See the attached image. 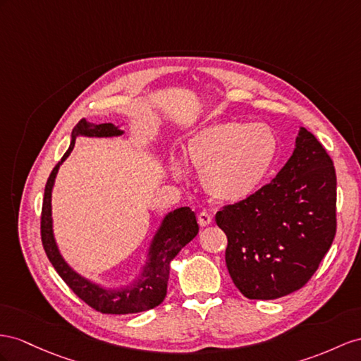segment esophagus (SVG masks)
<instances>
[{"instance_id": "obj_1", "label": "esophagus", "mask_w": 361, "mask_h": 361, "mask_svg": "<svg viewBox=\"0 0 361 361\" xmlns=\"http://www.w3.org/2000/svg\"><path fill=\"white\" fill-rule=\"evenodd\" d=\"M198 223H200L201 227L209 226L212 223V215L209 214V212H206V210L200 212V214H198Z\"/></svg>"}]
</instances>
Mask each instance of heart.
Returning <instances> with one entry per match:
<instances>
[{
	"mask_svg": "<svg viewBox=\"0 0 361 361\" xmlns=\"http://www.w3.org/2000/svg\"><path fill=\"white\" fill-rule=\"evenodd\" d=\"M277 157V138L270 126L228 120L201 129L190 138L188 159L202 173L212 198L243 201L261 188ZM173 171L180 173L178 168Z\"/></svg>",
	"mask_w": 361,
	"mask_h": 361,
	"instance_id": "1",
	"label": "heart"
}]
</instances>
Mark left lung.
Returning a JSON list of instances; mask_svg holds the SVG:
<instances>
[{
	"instance_id": "obj_1",
	"label": "left lung",
	"mask_w": 361,
	"mask_h": 361,
	"mask_svg": "<svg viewBox=\"0 0 361 361\" xmlns=\"http://www.w3.org/2000/svg\"><path fill=\"white\" fill-rule=\"evenodd\" d=\"M337 178L325 147L305 128L276 178L221 209L226 264L248 299L271 300L307 283L334 241Z\"/></svg>"
}]
</instances>
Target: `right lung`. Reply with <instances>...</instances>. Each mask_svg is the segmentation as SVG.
Instances as JSON below:
<instances>
[{
    "label": "right lung",
    "mask_w": 361,
    "mask_h": 361,
    "mask_svg": "<svg viewBox=\"0 0 361 361\" xmlns=\"http://www.w3.org/2000/svg\"><path fill=\"white\" fill-rule=\"evenodd\" d=\"M120 134H123V131H120L113 123L94 125L85 122V120L79 122V125L73 129L68 151L63 154L61 161L54 166L47 184H45L41 214L42 245L54 270L58 271L63 282L70 286L79 299L102 314H134L159 307L166 298V291H168L171 261L198 233L195 212H192L189 207H181L166 215L161 227L154 236L149 259H147L140 279L129 285L128 288L118 291L102 288V286L84 279L76 271H73L67 262L62 259L56 243H54L51 228V189L59 166L73 151L78 135L113 137Z\"/></svg>",
    "instance_id": "right-lung-1"
}]
</instances>
